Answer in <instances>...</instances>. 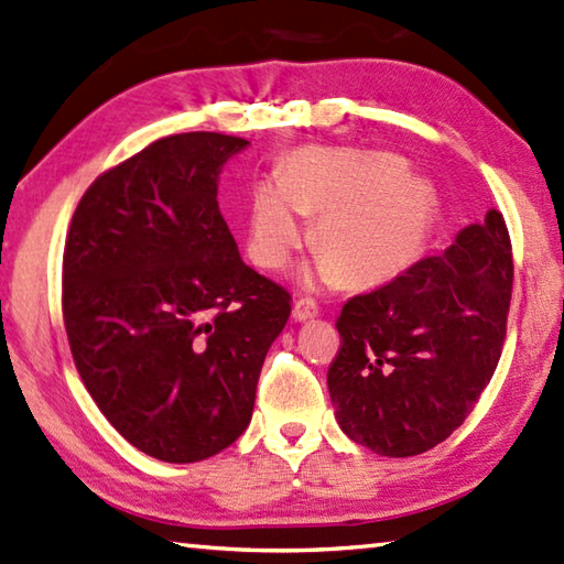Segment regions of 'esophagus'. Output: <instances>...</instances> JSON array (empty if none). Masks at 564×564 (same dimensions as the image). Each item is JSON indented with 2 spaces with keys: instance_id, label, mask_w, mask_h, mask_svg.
Instances as JSON below:
<instances>
[{
  "instance_id": "esophagus-1",
  "label": "esophagus",
  "mask_w": 564,
  "mask_h": 564,
  "mask_svg": "<svg viewBox=\"0 0 564 564\" xmlns=\"http://www.w3.org/2000/svg\"><path fill=\"white\" fill-rule=\"evenodd\" d=\"M317 315V303L313 301V297L307 295H301L297 301L293 303V317L297 319V323H303V319H311Z\"/></svg>"
}]
</instances>
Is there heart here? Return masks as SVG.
<instances>
[{"mask_svg":"<svg viewBox=\"0 0 564 564\" xmlns=\"http://www.w3.org/2000/svg\"><path fill=\"white\" fill-rule=\"evenodd\" d=\"M303 215H319L315 263L323 281L351 285L389 281L408 269L430 219L427 187L408 178L393 153L319 149L293 151L279 183L261 181L249 203V253L257 267L279 271L307 237Z\"/></svg>","mask_w":564,"mask_h":564,"instance_id":"1","label":"heart"}]
</instances>
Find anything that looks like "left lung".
<instances>
[{
  "label": "left lung",
  "instance_id": "obj_1",
  "mask_svg": "<svg viewBox=\"0 0 564 564\" xmlns=\"http://www.w3.org/2000/svg\"><path fill=\"white\" fill-rule=\"evenodd\" d=\"M511 289L509 227L489 209L445 253L349 297L327 369L347 437L383 457H413L455 433L501 359Z\"/></svg>",
  "mask_w": 564,
  "mask_h": 564
}]
</instances>
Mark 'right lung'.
Listing matches in <instances>:
<instances>
[{"mask_svg":"<svg viewBox=\"0 0 564 564\" xmlns=\"http://www.w3.org/2000/svg\"><path fill=\"white\" fill-rule=\"evenodd\" d=\"M249 141L187 131L97 175L63 249L75 369L117 433L171 465L245 433L291 293L249 269L219 213L217 175Z\"/></svg>","mask_w":564,"mask_h":564,"instance_id":"1","label":"right lung"}]
</instances>
